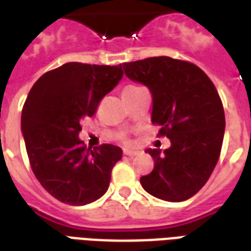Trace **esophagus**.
<instances>
[{
	"label": "esophagus",
	"mask_w": 251,
	"mask_h": 251,
	"mask_svg": "<svg viewBox=\"0 0 251 251\" xmlns=\"http://www.w3.org/2000/svg\"><path fill=\"white\" fill-rule=\"evenodd\" d=\"M124 154L127 156V157H134V156L138 154V152H136V151H124Z\"/></svg>",
	"instance_id": "1"
}]
</instances>
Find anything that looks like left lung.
<instances>
[{"mask_svg": "<svg viewBox=\"0 0 251 251\" xmlns=\"http://www.w3.org/2000/svg\"><path fill=\"white\" fill-rule=\"evenodd\" d=\"M125 75L152 94V122L161 126L171 147L147 149L154 168L142 188L154 198L183 201L210 179L221 154L225 110L210 77L189 62L168 56L124 63Z\"/></svg>", "mask_w": 251, "mask_h": 251, "instance_id": "left-lung-1", "label": "left lung"}]
</instances>
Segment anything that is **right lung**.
Returning <instances> with one entry per match:
<instances>
[{"instance_id":"obj_1","label":"right lung","mask_w":251,"mask_h":251,"mask_svg":"<svg viewBox=\"0 0 251 251\" xmlns=\"http://www.w3.org/2000/svg\"><path fill=\"white\" fill-rule=\"evenodd\" d=\"M124 76L122 66L66 63L46 72L30 88L21 113V131L30 167L48 194L71 205L106 194L122 149L103 144L94 151L79 138L80 121Z\"/></svg>"}]
</instances>
